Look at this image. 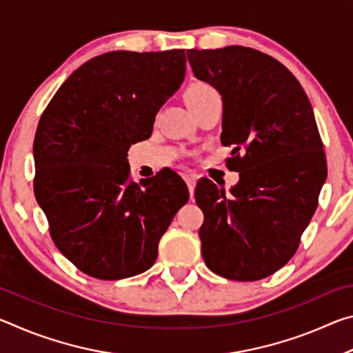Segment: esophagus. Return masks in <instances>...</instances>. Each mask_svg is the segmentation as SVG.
Segmentation results:
<instances>
[{
    "instance_id": "1",
    "label": "esophagus",
    "mask_w": 353,
    "mask_h": 353,
    "mask_svg": "<svg viewBox=\"0 0 353 353\" xmlns=\"http://www.w3.org/2000/svg\"><path fill=\"white\" fill-rule=\"evenodd\" d=\"M196 181H198V179H196V176H193V174H185V182H187V185H188V190H190V196H191V198H193V194H194Z\"/></svg>"
}]
</instances>
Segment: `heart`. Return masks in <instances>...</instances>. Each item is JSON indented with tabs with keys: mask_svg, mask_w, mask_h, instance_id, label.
I'll return each instance as SVG.
<instances>
[{
	"mask_svg": "<svg viewBox=\"0 0 353 353\" xmlns=\"http://www.w3.org/2000/svg\"><path fill=\"white\" fill-rule=\"evenodd\" d=\"M214 92L210 85H207V83H194V85H191L187 92H185V101H187V104L191 105L194 103H198L202 98L205 97V94Z\"/></svg>",
	"mask_w": 353,
	"mask_h": 353,
	"instance_id": "1",
	"label": "heart"
}]
</instances>
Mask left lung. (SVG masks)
Here are the masks:
<instances>
[{"label":"left lung","mask_w":353,"mask_h":353,"mask_svg":"<svg viewBox=\"0 0 353 353\" xmlns=\"http://www.w3.org/2000/svg\"><path fill=\"white\" fill-rule=\"evenodd\" d=\"M198 79L223 97L221 143L234 146L227 166L240 172L229 193L202 179L201 252L221 277L254 282L296 254L327 179L313 107L294 74L246 46L188 50Z\"/></svg>","instance_id":"left-lung-1"}]
</instances>
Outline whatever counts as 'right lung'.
Masks as SVG:
<instances>
[{"label":"right lung","mask_w":353,"mask_h":353,"mask_svg":"<svg viewBox=\"0 0 353 353\" xmlns=\"http://www.w3.org/2000/svg\"><path fill=\"white\" fill-rule=\"evenodd\" d=\"M185 50L112 51L77 68L41 113L34 193L57 249L87 276L119 280L154 265L188 188L174 171L135 183L129 148L185 77Z\"/></svg>","instance_id":"1"}]
</instances>
